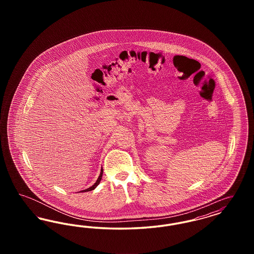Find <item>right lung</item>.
Masks as SVG:
<instances>
[{"instance_id":"1","label":"right lung","mask_w":254,"mask_h":254,"mask_svg":"<svg viewBox=\"0 0 254 254\" xmlns=\"http://www.w3.org/2000/svg\"><path fill=\"white\" fill-rule=\"evenodd\" d=\"M102 176H103V169H101V172H100V175H99V177H98V179H97L96 183H95L93 186H91L90 188H88V189H86V190H81V191H79V192H86V191H90V190H93L94 189H96L97 186L100 184V182L102 180Z\"/></svg>"}]
</instances>
